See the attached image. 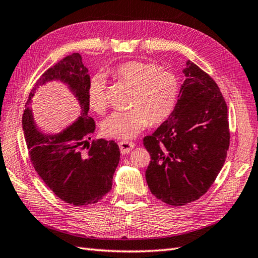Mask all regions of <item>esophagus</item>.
I'll return each mask as SVG.
<instances>
[{
  "label": "esophagus",
  "instance_id": "esophagus-1",
  "mask_svg": "<svg viewBox=\"0 0 258 258\" xmlns=\"http://www.w3.org/2000/svg\"><path fill=\"white\" fill-rule=\"evenodd\" d=\"M118 146H119V151H121L122 154H127L132 151V148L135 146V144L133 142L122 141L118 143Z\"/></svg>",
  "mask_w": 258,
  "mask_h": 258
}]
</instances>
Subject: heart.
Instances as JSON below:
<instances>
[{
  "mask_svg": "<svg viewBox=\"0 0 258 258\" xmlns=\"http://www.w3.org/2000/svg\"><path fill=\"white\" fill-rule=\"evenodd\" d=\"M116 80L133 87L127 111H115L102 125L110 137L131 140L148 126L149 122L159 124L166 121L175 109L179 81L170 70L159 69L152 61L131 60L118 64L111 71ZM88 104L93 112L103 114L107 107L105 79L94 75L88 86Z\"/></svg>",
  "mask_w": 258,
  "mask_h": 258,
  "instance_id": "obj_1",
  "label": "heart"
}]
</instances>
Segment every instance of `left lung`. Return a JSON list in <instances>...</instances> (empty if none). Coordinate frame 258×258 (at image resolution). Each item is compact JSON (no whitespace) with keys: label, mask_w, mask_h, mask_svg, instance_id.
I'll return each instance as SVG.
<instances>
[{"label":"left lung","mask_w":258,"mask_h":258,"mask_svg":"<svg viewBox=\"0 0 258 258\" xmlns=\"http://www.w3.org/2000/svg\"><path fill=\"white\" fill-rule=\"evenodd\" d=\"M183 74L170 116L143 140L151 155L148 188L175 207L194 202L210 189L230 146L227 106L218 85L190 60Z\"/></svg>","instance_id":"1"}]
</instances>
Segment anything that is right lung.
I'll return each instance as SVG.
<instances>
[{"instance_id": "add662e5", "label": "right lung", "mask_w": 258, "mask_h": 258, "mask_svg": "<svg viewBox=\"0 0 258 258\" xmlns=\"http://www.w3.org/2000/svg\"><path fill=\"white\" fill-rule=\"evenodd\" d=\"M51 80L68 84L82 106V115L61 134L43 135L35 126L27 106L39 85ZM90 76L78 52L64 57L47 69L28 95L22 125L28 155L35 170L58 198L69 205L82 207L99 202L112 189L119 161V148L114 141H92L95 123L88 115Z\"/></svg>"}]
</instances>
